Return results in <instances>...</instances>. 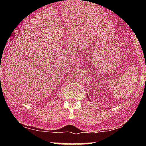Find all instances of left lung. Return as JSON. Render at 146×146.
Masks as SVG:
<instances>
[{
	"instance_id": "1",
	"label": "left lung",
	"mask_w": 146,
	"mask_h": 146,
	"mask_svg": "<svg viewBox=\"0 0 146 146\" xmlns=\"http://www.w3.org/2000/svg\"><path fill=\"white\" fill-rule=\"evenodd\" d=\"M87 97H88V99H89V97L88 96V95H87Z\"/></svg>"
}]
</instances>
